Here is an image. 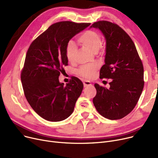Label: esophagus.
Masks as SVG:
<instances>
[{
  "label": "esophagus",
  "instance_id": "esophagus-1",
  "mask_svg": "<svg viewBox=\"0 0 158 158\" xmlns=\"http://www.w3.org/2000/svg\"><path fill=\"white\" fill-rule=\"evenodd\" d=\"M83 85H84L85 87H87L88 86L92 85V84H91V82L89 81H85L83 82Z\"/></svg>",
  "mask_w": 158,
  "mask_h": 158
}]
</instances>
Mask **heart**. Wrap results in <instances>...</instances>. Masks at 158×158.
<instances>
[{"label":"heart","instance_id":"heart-1","mask_svg":"<svg viewBox=\"0 0 158 158\" xmlns=\"http://www.w3.org/2000/svg\"><path fill=\"white\" fill-rule=\"evenodd\" d=\"M78 42L88 49L89 51L96 54L100 49L102 41L100 36L95 31H86L81 34L78 38ZM77 52L76 45L72 41L69 43L66 50V58L70 62H73L75 60ZM96 66H85L80 69L79 73L81 76L86 78H92L94 72L96 70Z\"/></svg>","mask_w":158,"mask_h":158}]
</instances>
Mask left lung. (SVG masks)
I'll list each match as a JSON object with an SVG mask.
<instances>
[{"instance_id": "8db88e82", "label": "left lung", "mask_w": 158, "mask_h": 158, "mask_svg": "<svg viewBox=\"0 0 158 158\" xmlns=\"http://www.w3.org/2000/svg\"><path fill=\"white\" fill-rule=\"evenodd\" d=\"M89 28L100 30L106 40L105 64L101 69L100 78L112 79L108 89L95 84L94 104L106 118H122L134 109L143 91L142 62L133 41L118 25L103 20Z\"/></svg>"}]
</instances>
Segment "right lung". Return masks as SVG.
<instances>
[{"mask_svg":"<svg viewBox=\"0 0 158 158\" xmlns=\"http://www.w3.org/2000/svg\"><path fill=\"white\" fill-rule=\"evenodd\" d=\"M89 25L69 21L54 23L28 49L21 73L23 92L32 108L45 120L62 121L73 113L83 84L74 77L64 86L59 76L63 66L68 65L69 41Z\"/></svg>","mask_w":158,"mask_h":158,"instance_id":"obj_1","label":"right lung"}]
</instances>
